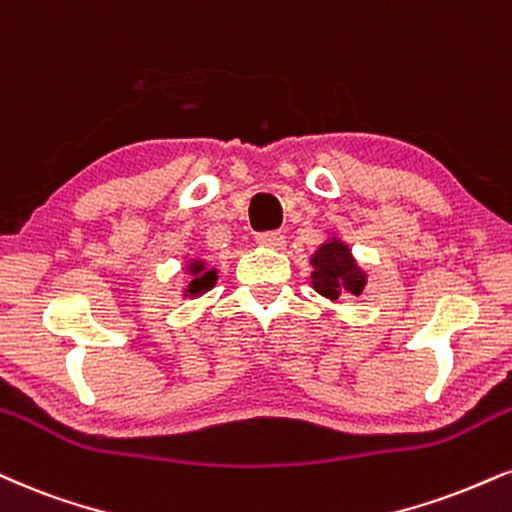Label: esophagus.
Instances as JSON below:
<instances>
[{
  "label": "esophagus",
  "instance_id": "obj_1",
  "mask_svg": "<svg viewBox=\"0 0 512 512\" xmlns=\"http://www.w3.org/2000/svg\"><path fill=\"white\" fill-rule=\"evenodd\" d=\"M257 243H260L262 248L283 250V248H286V236H283L281 231H269V233H260V236H257Z\"/></svg>",
  "mask_w": 512,
  "mask_h": 512
}]
</instances>
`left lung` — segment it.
Wrapping results in <instances>:
<instances>
[{
	"mask_svg": "<svg viewBox=\"0 0 512 512\" xmlns=\"http://www.w3.org/2000/svg\"><path fill=\"white\" fill-rule=\"evenodd\" d=\"M310 283L319 295L338 300L341 295H360L367 286V272L357 264L346 240L329 236L310 257Z\"/></svg>",
	"mask_w": 512,
	"mask_h": 512,
	"instance_id": "1",
	"label": "left lung"
}]
</instances>
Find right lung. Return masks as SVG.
<instances>
[{
  "label": "right lung",
  "mask_w": 512,
  "mask_h": 512,
  "mask_svg": "<svg viewBox=\"0 0 512 512\" xmlns=\"http://www.w3.org/2000/svg\"><path fill=\"white\" fill-rule=\"evenodd\" d=\"M186 274L190 276L188 286L183 288V298H200V295H205L207 291H212L214 283L219 279V272L214 267H209L207 260H202L200 255H190L188 262H186Z\"/></svg>",
  "instance_id": "add662e5"
}]
</instances>
